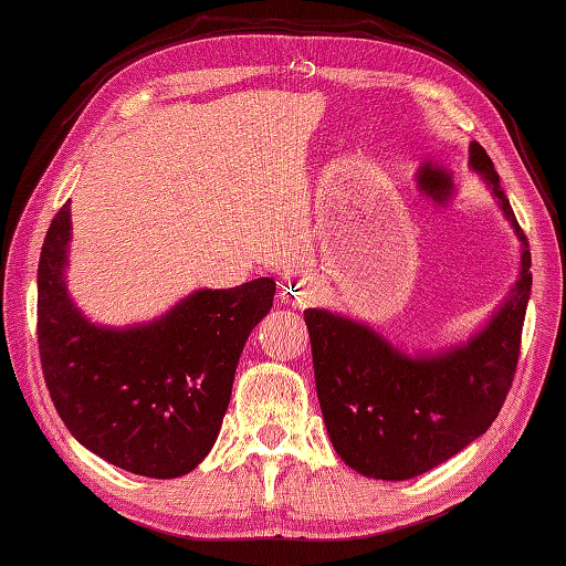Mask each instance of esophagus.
<instances>
[{
    "label": "esophagus",
    "mask_w": 566,
    "mask_h": 566,
    "mask_svg": "<svg viewBox=\"0 0 566 566\" xmlns=\"http://www.w3.org/2000/svg\"><path fill=\"white\" fill-rule=\"evenodd\" d=\"M284 296H286V302L294 304V306H306L312 300V290L306 284L296 282V284H290V290H286Z\"/></svg>",
    "instance_id": "esophagus-1"
}]
</instances>
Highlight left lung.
Returning <instances> with one entry per match:
<instances>
[{"label": "left lung", "instance_id": "left-lung-1", "mask_svg": "<svg viewBox=\"0 0 566 566\" xmlns=\"http://www.w3.org/2000/svg\"><path fill=\"white\" fill-rule=\"evenodd\" d=\"M469 167L482 175L522 242V272L486 327L439 354L397 349L361 322L306 310L314 381L324 424L354 472L387 482L424 474L482 437L510 395L526 302L532 254L484 147L469 145Z\"/></svg>", "mask_w": 566, "mask_h": 566}]
</instances>
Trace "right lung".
Instances as JSON below:
<instances>
[{"label": "right lung", "instance_id": "obj_1", "mask_svg": "<svg viewBox=\"0 0 566 566\" xmlns=\"http://www.w3.org/2000/svg\"><path fill=\"white\" fill-rule=\"evenodd\" d=\"M66 202L46 229L36 272V342L46 389L76 442L132 474L175 479L214 447L247 337L276 284L199 290L137 327H99L64 282Z\"/></svg>", "mask_w": 566, "mask_h": 566}]
</instances>
